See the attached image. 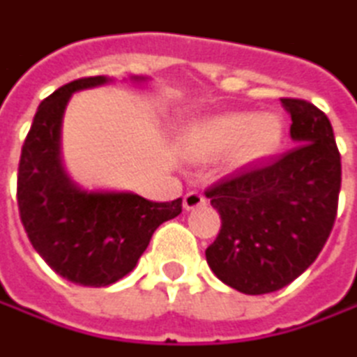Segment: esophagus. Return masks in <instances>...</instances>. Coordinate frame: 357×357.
Returning a JSON list of instances; mask_svg holds the SVG:
<instances>
[{
    "mask_svg": "<svg viewBox=\"0 0 357 357\" xmlns=\"http://www.w3.org/2000/svg\"><path fill=\"white\" fill-rule=\"evenodd\" d=\"M183 205H185L187 211H189V209H197L201 205H205V197H203V193H199V191H189V193L183 197Z\"/></svg>",
    "mask_w": 357,
    "mask_h": 357,
    "instance_id": "1",
    "label": "esophagus"
}]
</instances>
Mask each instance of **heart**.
<instances>
[{
	"mask_svg": "<svg viewBox=\"0 0 357 357\" xmlns=\"http://www.w3.org/2000/svg\"><path fill=\"white\" fill-rule=\"evenodd\" d=\"M284 137V125L278 114L228 112L203 119L187 133V144L197 154H218L234 146V160L257 162L271 156Z\"/></svg>",
	"mask_w": 357,
	"mask_h": 357,
	"instance_id": "obj_1",
	"label": "heart"
}]
</instances>
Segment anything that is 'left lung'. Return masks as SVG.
<instances>
[{
  "instance_id": "obj_1",
  "label": "left lung",
  "mask_w": 357,
  "mask_h": 357,
  "mask_svg": "<svg viewBox=\"0 0 357 357\" xmlns=\"http://www.w3.org/2000/svg\"><path fill=\"white\" fill-rule=\"evenodd\" d=\"M282 105L298 146L248 162L205 191L222 218L207 263L218 280L250 296L282 290L302 275L337 218L341 156L331 121L308 100L282 98Z\"/></svg>"
}]
</instances>
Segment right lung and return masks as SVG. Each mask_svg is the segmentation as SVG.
Segmentation results:
<instances>
[{"instance_id": "1", "label": "right lung", "mask_w": 357, "mask_h": 357, "mask_svg": "<svg viewBox=\"0 0 357 357\" xmlns=\"http://www.w3.org/2000/svg\"><path fill=\"white\" fill-rule=\"evenodd\" d=\"M105 82V75L73 79L38 105L24 139L16 191L34 250L67 282L92 288L125 278L158 226L183 211L181 197L158 203L133 193H88L67 178L59 158L67 100Z\"/></svg>"}]
</instances>
